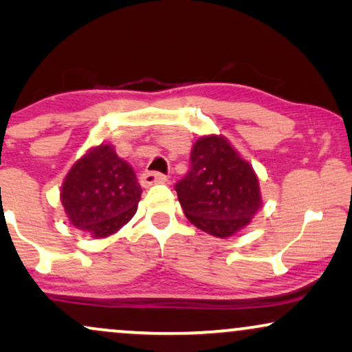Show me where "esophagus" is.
<instances>
[{
    "instance_id": "1",
    "label": "esophagus",
    "mask_w": 352,
    "mask_h": 352,
    "mask_svg": "<svg viewBox=\"0 0 352 352\" xmlns=\"http://www.w3.org/2000/svg\"><path fill=\"white\" fill-rule=\"evenodd\" d=\"M168 177L165 175H160V173H155V171H146L142 173L141 176V184L144 187H148V186H153V184H163V182H166Z\"/></svg>"
}]
</instances>
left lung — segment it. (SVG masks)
Instances as JSON below:
<instances>
[{
  "label": "left lung",
  "instance_id": "left-lung-1",
  "mask_svg": "<svg viewBox=\"0 0 352 352\" xmlns=\"http://www.w3.org/2000/svg\"><path fill=\"white\" fill-rule=\"evenodd\" d=\"M176 192L186 218L219 239L247 228L263 205L253 166L221 134H206L194 142L190 170Z\"/></svg>",
  "mask_w": 352,
  "mask_h": 352
}]
</instances>
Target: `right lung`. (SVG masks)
<instances>
[{
	"instance_id": "obj_1",
	"label": "right lung",
	"mask_w": 352,
	"mask_h": 352,
	"mask_svg": "<svg viewBox=\"0 0 352 352\" xmlns=\"http://www.w3.org/2000/svg\"><path fill=\"white\" fill-rule=\"evenodd\" d=\"M141 184L112 144L91 147L74 163L60 187V204L70 224L93 239L118 232L133 218Z\"/></svg>"
}]
</instances>
